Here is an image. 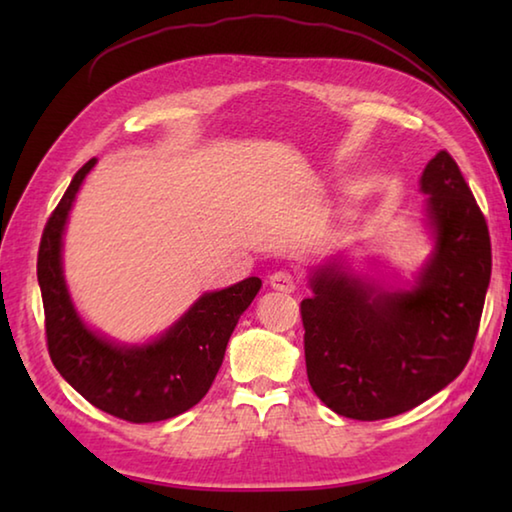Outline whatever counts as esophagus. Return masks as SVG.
Instances as JSON below:
<instances>
[{
	"label": "esophagus",
	"instance_id": "obj_1",
	"mask_svg": "<svg viewBox=\"0 0 512 512\" xmlns=\"http://www.w3.org/2000/svg\"><path fill=\"white\" fill-rule=\"evenodd\" d=\"M271 287L277 291H284V293H291L298 289V277L293 275L287 268H282V271H275L271 275Z\"/></svg>",
	"mask_w": 512,
	"mask_h": 512
}]
</instances>
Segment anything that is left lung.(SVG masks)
I'll use <instances>...</instances> for the list:
<instances>
[{"instance_id": "obj_1", "label": "left lung", "mask_w": 512, "mask_h": 512, "mask_svg": "<svg viewBox=\"0 0 512 512\" xmlns=\"http://www.w3.org/2000/svg\"><path fill=\"white\" fill-rule=\"evenodd\" d=\"M420 185L436 250L418 287L379 293L332 266L311 277L314 296L300 302L309 384L345 418L409 411L470 361L492 273L488 223L447 151Z\"/></svg>"}]
</instances>
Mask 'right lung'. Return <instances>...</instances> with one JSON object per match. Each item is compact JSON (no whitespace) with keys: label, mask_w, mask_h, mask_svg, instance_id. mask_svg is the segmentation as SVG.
Masks as SVG:
<instances>
[{"label":"right lung","mask_w":512,"mask_h":512,"mask_svg":"<svg viewBox=\"0 0 512 512\" xmlns=\"http://www.w3.org/2000/svg\"><path fill=\"white\" fill-rule=\"evenodd\" d=\"M92 167L94 158L74 173L42 230L38 284L47 350L60 375L92 406L126 422H160L189 411L210 391L230 334L262 280L248 277L235 287L205 293L162 339L144 348H119L90 332L67 296L60 246L69 207Z\"/></svg>","instance_id":"obj_1"}]
</instances>
